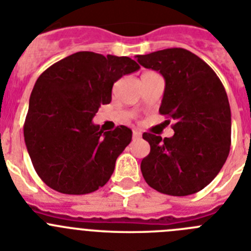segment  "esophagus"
Segmentation results:
<instances>
[{"mask_svg":"<svg viewBox=\"0 0 251 251\" xmlns=\"http://www.w3.org/2000/svg\"><path fill=\"white\" fill-rule=\"evenodd\" d=\"M142 137V133L139 130L134 129L133 130V139H139Z\"/></svg>","mask_w":251,"mask_h":251,"instance_id":"34e87169","label":"esophagus"}]
</instances>
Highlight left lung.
<instances>
[{
    "instance_id": "left-lung-1",
    "label": "left lung",
    "mask_w": 251,
    "mask_h": 251,
    "mask_svg": "<svg viewBox=\"0 0 251 251\" xmlns=\"http://www.w3.org/2000/svg\"><path fill=\"white\" fill-rule=\"evenodd\" d=\"M137 59L165 77L159 113L175 121L171 138L143 133L151 152L142 159V175L161 194H196L217 176L229 156L231 112L225 88L214 70L186 49H165Z\"/></svg>"
}]
</instances>
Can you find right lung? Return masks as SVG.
Returning <instances> with one entry per match:
<instances>
[{"label":"right lung","mask_w":251,"mask_h":251,"mask_svg":"<svg viewBox=\"0 0 251 251\" xmlns=\"http://www.w3.org/2000/svg\"><path fill=\"white\" fill-rule=\"evenodd\" d=\"M138 69L130 57L79 51L40 75L24 137L35 171L49 187L85 195L109 181L132 130L121 126L103 132L93 118L99 106L112 100L113 84Z\"/></svg>","instance_id":"add662e5"}]
</instances>
